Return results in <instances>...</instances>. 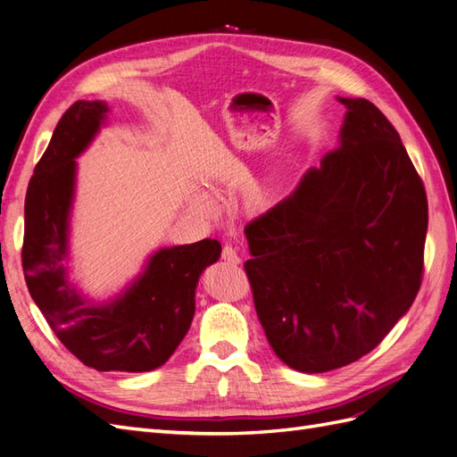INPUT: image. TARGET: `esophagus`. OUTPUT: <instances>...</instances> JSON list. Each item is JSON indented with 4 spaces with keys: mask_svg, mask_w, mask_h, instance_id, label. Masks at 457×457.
I'll return each instance as SVG.
<instances>
[{
    "mask_svg": "<svg viewBox=\"0 0 457 457\" xmlns=\"http://www.w3.org/2000/svg\"><path fill=\"white\" fill-rule=\"evenodd\" d=\"M220 257H223L227 262H230V265H238V262H240V255L237 252V247H232L230 244L223 245V252H220Z\"/></svg>",
    "mask_w": 457,
    "mask_h": 457,
    "instance_id": "1",
    "label": "esophagus"
}]
</instances>
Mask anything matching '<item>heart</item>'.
I'll list each match as a JSON object with an SVG mask.
<instances>
[{
  "instance_id": "1",
  "label": "heart",
  "mask_w": 457,
  "mask_h": 457,
  "mask_svg": "<svg viewBox=\"0 0 457 457\" xmlns=\"http://www.w3.org/2000/svg\"><path fill=\"white\" fill-rule=\"evenodd\" d=\"M196 207L202 213H212L213 212V200L207 196H196Z\"/></svg>"
}]
</instances>
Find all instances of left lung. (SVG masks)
Here are the masks:
<instances>
[{"label":"left lung","mask_w":457,"mask_h":457,"mask_svg":"<svg viewBox=\"0 0 457 457\" xmlns=\"http://www.w3.org/2000/svg\"><path fill=\"white\" fill-rule=\"evenodd\" d=\"M339 101L347 106L339 146L244 228L259 322L276 356L307 373L376 349L423 278L421 177L376 104Z\"/></svg>","instance_id":"8db88e82"}]
</instances>
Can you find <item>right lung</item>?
Masks as SVG:
<instances>
[{
  "label": "right lung",
  "mask_w": 457,
  "mask_h": 457,
  "mask_svg": "<svg viewBox=\"0 0 457 457\" xmlns=\"http://www.w3.org/2000/svg\"><path fill=\"white\" fill-rule=\"evenodd\" d=\"M108 106L78 101L66 110L37 162L24 200L22 269L47 324L78 361L99 371H150L168 362L195 316L200 274L220 255V244L163 247L118 299L95 305L68 280V217L76 162L104 121Z\"/></svg>",
  "instance_id": "right-lung-1"
}]
</instances>
